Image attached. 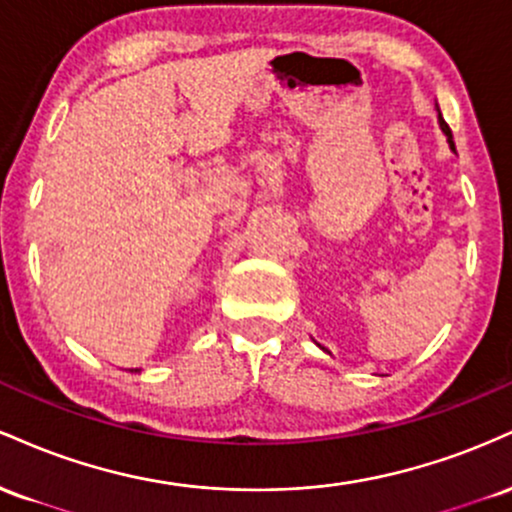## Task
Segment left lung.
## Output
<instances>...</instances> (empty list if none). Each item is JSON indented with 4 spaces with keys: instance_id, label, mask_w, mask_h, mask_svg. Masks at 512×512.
<instances>
[{
    "instance_id": "obj_1",
    "label": "left lung",
    "mask_w": 512,
    "mask_h": 512,
    "mask_svg": "<svg viewBox=\"0 0 512 512\" xmlns=\"http://www.w3.org/2000/svg\"><path fill=\"white\" fill-rule=\"evenodd\" d=\"M438 122H440V129H443V132H445V137H448L450 149H455V144H452V132H450V127H448V122L443 120V115H440V113H438Z\"/></svg>"
}]
</instances>
